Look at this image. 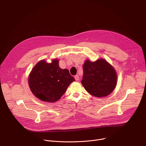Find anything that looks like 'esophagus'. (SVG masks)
I'll return each instance as SVG.
<instances>
[{
  "mask_svg": "<svg viewBox=\"0 0 146 146\" xmlns=\"http://www.w3.org/2000/svg\"><path fill=\"white\" fill-rule=\"evenodd\" d=\"M74 78H75V80H76L77 81L79 80V77H78L77 75L74 76Z\"/></svg>",
  "mask_w": 146,
  "mask_h": 146,
  "instance_id": "esophagus-1",
  "label": "esophagus"
}]
</instances>
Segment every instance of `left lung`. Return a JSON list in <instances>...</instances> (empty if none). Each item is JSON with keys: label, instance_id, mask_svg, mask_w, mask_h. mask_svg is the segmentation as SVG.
Returning <instances> with one entry per match:
<instances>
[{"label": "left lung", "instance_id": "left-lung-1", "mask_svg": "<svg viewBox=\"0 0 146 146\" xmlns=\"http://www.w3.org/2000/svg\"><path fill=\"white\" fill-rule=\"evenodd\" d=\"M81 84L86 91L95 97L110 94L117 85V73L114 68L104 59L95 62L86 60L83 65Z\"/></svg>", "mask_w": 146, "mask_h": 146}]
</instances>
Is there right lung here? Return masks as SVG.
<instances>
[{"label":"right lung","mask_w":146,"mask_h":146,"mask_svg":"<svg viewBox=\"0 0 146 146\" xmlns=\"http://www.w3.org/2000/svg\"><path fill=\"white\" fill-rule=\"evenodd\" d=\"M75 80L68 69L59 66V60L52 59L50 64L41 60L29 74L28 83L32 92L40 100L54 102L66 92Z\"/></svg>","instance_id":"obj_1"}]
</instances>
